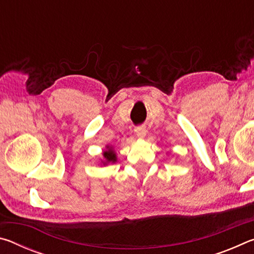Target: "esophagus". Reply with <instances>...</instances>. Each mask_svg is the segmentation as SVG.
<instances>
[{"instance_id": "34e87169", "label": "esophagus", "mask_w": 254, "mask_h": 254, "mask_svg": "<svg viewBox=\"0 0 254 254\" xmlns=\"http://www.w3.org/2000/svg\"><path fill=\"white\" fill-rule=\"evenodd\" d=\"M134 132L137 137H144L145 136V133H147V130H145L144 127H136L134 128Z\"/></svg>"}]
</instances>
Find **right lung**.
<instances>
[{"mask_svg": "<svg viewBox=\"0 0 254 254\" xmlns=\"http://www.w3.org/2000/svg\"><path fill=\"white\" fill-rule=\"evenodd\" d=\"M104 158L106 159L107 161H115L117 160V159H115V153L112 151V149H110V150H107V151H105L104 152Z\"/></svg>", "mask_w": 254, "mask_h": 254, "instance_id": "1", "label": "right lung"}]
</instances>
